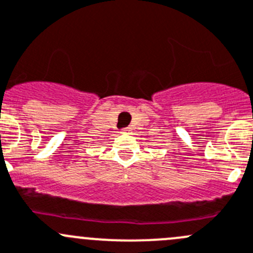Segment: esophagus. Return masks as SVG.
<instances>
[{"label":"esophagus","mask_w":253,"mask_h":253,"mask_svg":"<svg viewBox=\"0 0 253 253\" xmlns=\"http://www.w3.org/2000/svg\"><path fill=\"white\" fill-rule=\"evenodd\" d=\"M121 133H125V134H128V133H132L131 132V128H126V129H124V131H121Z\"/></svg>","instance_id":"obj_1"}]
</instances>
